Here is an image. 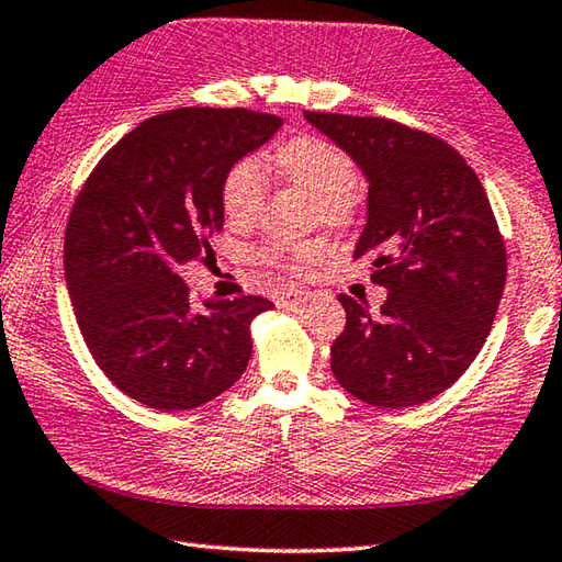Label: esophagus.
<instances>
[{
  "label": "esophagus",
  "mask_w": 562,
  "mask_h": 562,
  "mask_svg": "<svg viewBox=\"0 0 562 562\" xmlns=\"http://www.w3.org/2000/svg\"><path fill=\"white\" fill-rule=\"evenodd\" d=\"M310 300L307 290H288L278 294V307H294V304H302Z\"/></svg>",
  "instance_id": "esophagus-1"
}]
</instances>
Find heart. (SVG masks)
<instances>
[{
    "mask_svg": "<svg viewBox=\"0 0 562 562\" xmlns=\"http://www.w3.org/2000/svg\"><path fill=\"white\" fill-rule=\"evenodd\" d=\"M274 175L310 191L316 199V216L326 223H344L353 211L356 165L341 147L324 137H297L272 151ZM262 203V167L246 157L233 165L221 183V206L233 226H246L258 216ZM322 255L319 243H268L260 258L280 268H307Z\"/></svg>",
    "mask_w": 562,
    "mask_h": 562,
    "instance_id": "b5f03b06",
    "label": "heart"
}]
</instances>
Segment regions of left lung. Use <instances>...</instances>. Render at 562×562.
Masks as SVG:
<instances>
[{
  "label": "left lung",
  "instance_id": "obj_1",
  "mask_svg": "<svg viewBox=\"0 0 562 562\" xmlns=\"http://www.w3.org/2000/svg\"><path fill=\"white\" fill-rule=\"evenodd\" d=\"M369 181L353 258L369 255L387 300L379 314L339 294L346 326L331 346L344 391L411 407L447 391L476 359L506 284V248L482 181L427 132L385 117L304 112Z\"/></svg>",
  "mask_w": 562,
  "mask_h": 562
}]
</instances>
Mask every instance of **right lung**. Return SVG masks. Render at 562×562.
Masks as SVG:
<instances>
[{
  "mask_svg": "<svg viewBox=\"0 0 562 562\" xmlns=\"http://www.w3.org/2000/svg\"><path fill=\"white\" fill-rule=\"evenodd\" d=\"M243 108H177L127 132L70 211L64 270L80 334L122 393L161 413L193 411L236 383L265 297L191 300L179 265L223 228L221 183L280 130Z\"/></svg>",
  "mask_w": 562,
  "mask_h": 562,
  "instance_id": "right-lung-1",
  "label": "right lung"
}]
</instances>
